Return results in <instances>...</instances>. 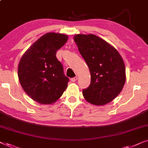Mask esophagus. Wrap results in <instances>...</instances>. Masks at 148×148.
<instances>
[{
    "label": "esophagus",
    "instance_id": "34e87169",
    "mask_svg": "<svg viewBox=\"0 0 148 148\" xmlns=\"http://www.w3.org/2000/svg\"><path fill=\"white\" fill-rule=\"evenodd\" d=\"M77 80V77H73V78L71 79V81L72 82H76Z\"/></svg>",
    "mask_w": 148,
    "mask_h": 148
}]
</instances>
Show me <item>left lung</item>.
<instances>
[{"label": "left lung", "mask_w": 148, "mask_h": 148, "mask_svg": "<svg viewBox=\"0 0 148 148\" xmlns=\"http://www.w3.org/2000/svg\"><path fill=\"white\" fill-rule=\"evenodd\" d=\"M74 41L90 71V86L83 90L85 99L96 106L110 102L120 94L126 80L125 63L120 54L94 34H77Z\"/></svg>", "instance_id": "left-lung-1"}]
</instances>
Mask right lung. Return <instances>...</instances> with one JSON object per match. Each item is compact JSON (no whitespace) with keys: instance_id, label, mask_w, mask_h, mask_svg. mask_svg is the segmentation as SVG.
Listing matches in <instances>:
<instances>
[{"instance_id":"1","label":"right lung","mask_w":148,"mask_h":148,"mask_svg":"<svg viewBox=\"0 0 148 148\" xmlns=\"http://www.w3.org/2000/svg\"><path fill=\"white\" fill-rule=\"evenodd\" d=\"M68 40L65 34L47 33L27 49L20 60L18 77L26 94L36 102H56L67 88L69 79L56 57V51Z\"/></svg>"}]
</instances>
